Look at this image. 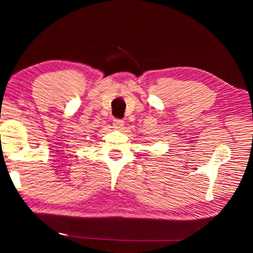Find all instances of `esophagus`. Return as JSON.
Masks as SVG:
<instances>
[{
	"mask_svg": "<svg viewBox=\"0 0 253 253\" xmlns=\"http://www.w3.org/2000/svg\"><path fill=\"white\" fill-rule=\"evenodd\" d=\"M124 126V121L123 120H118V118H115L114 121H113V128H115V129L121 130Z\"/></svg>",
	"mask_w": 253,
	"mask_h": 253,
	"instance_id": "34e87169",
	"label": "esophagus"
}]
</instances>
